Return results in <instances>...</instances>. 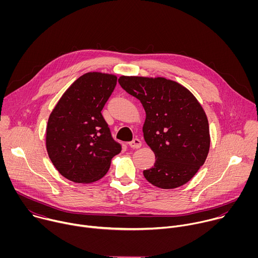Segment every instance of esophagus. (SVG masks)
I'll list each match as a JSON object with an SVG mask.
<instances>
[{
	"label": "esophagus",
	"mask_w": 258,
	"mask_h": 258,
	"mask_svg": "<svg viewBox=\"0 0 258 258\" xmlns=\"http://www.w3.org/2000/svg\"><path fill=\"white\" fill-rule=\"evenodd\" d=\"M128 146L133 149H138L142 146V142L139 139H134L132 142L128 143Z\"/></svg>",
	"instance_id": "1"
}]
</instances>
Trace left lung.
Listing matches in <instances>:
<instances>
[{
	"label": "left lung",
	"instance_id": "obj_1",
	"mask_svg": "<svg viewBox=\"0 0 258 258\" xmlns=\"http://www.w3.org/2000/svg\"><path fill=\"white\" fill-rule=\"evenodd\" d=\"M118 83L146 112L144 139L156 160L143 171L145 178L161 189L185 185L209 152V125L201 104L187 88L164 78L122 76Z\"/></svg>",
	"mask_w": 258,
	"mask_h": 258
}]
</instances>
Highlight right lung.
Segmentation results:
<instances>
[{
	"mask_svg": "<svg viewBox=\"0 0 258 258\" xmlns=\"http://www.w3.org/2000/svg\"><path fill=\"white\" fill-rule=\"evenodd\" d=\"M116 81L109 73H85L65 91L49 116L48 155L71 181L89 183L102 178L121 151L101 113Z\"/></svg>",
	"mask_w": 258,
	"mask_h": 258,
	"instance_id": "obj_1",
	"label": "right lung"
}]
</instances>
